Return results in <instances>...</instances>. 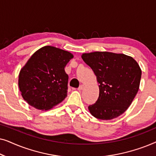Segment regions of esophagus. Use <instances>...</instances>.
<instances>
[{
	"instance_id": "1",
	"label": "esophagus",
	"mask_w": 156,
	"mask_h": 156,
	"mask_svg": "<svg viewBox=\"0 0 156 156\" xmlns=\"http://www.w3.org/2000/svg\"><path fill=\"white\" fill-rule=\"evenodd\" d=\"M83 89H84V86H83V85H80L77 89L79 91H82V90H83Z\"/></svg>"
}]
</instances>
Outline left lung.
<instances>
[{"instance_id": "8db88e82", "label": "left lung", "mask_w": 156, "mask_h": 156, "mask_svg": "<svg viewBox=\"0 0 156 156\" xmlns=\"http://www.w3.org/2000/svg\"><path fill=\"white\" fill-rule=\"evenodd\" d=\"M82 58L99 84V98L88 107L91 114L111 120L123 114L139 89L141 69L137 62L124 54L108 52L84 53Z\"/></svg>"}]
</instances>
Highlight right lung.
Instances as JSON below:
<instances>
[{
    "label": "right lung",
    "mask_w": 156,
    "mask_h": 156,
    "mask_svg": "<svg viewBox=\"0 0 156 156\" xmlns=\"http://www.w3.org/2000/svg\"><path fill=\"white\" fill-rule=\"evenodd\" d=\"M73 55L67 51L44 46L28 59L19 74L21 95L29 105L49 110L67 96L68 75L65 67Z\"/></svg>",
    "instance_id": "1"
}]
</instances>
